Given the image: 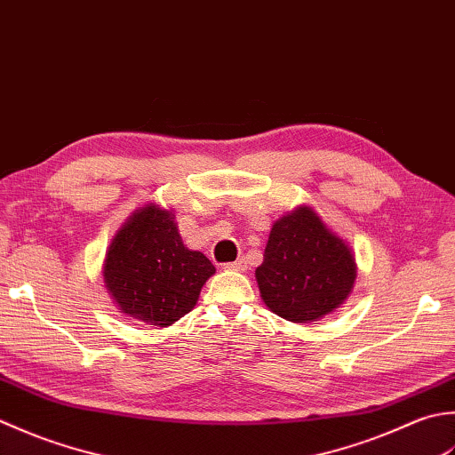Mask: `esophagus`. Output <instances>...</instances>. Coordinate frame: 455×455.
<instances>
[{
  "label": "esophagus",
  "instance_id": "esophagus-1",
  "mask_svg": "<svg viewBox=\"0 0 455 455\" xmlns=\"http://www.w3.org/2000/svg\"><path fill=\"white\" fill-rule=\"evenodd\" d=\"M224 268H226V271H237V273H243L245 268H247V261H245V259H237V261H234V263H226V265H224Z\"/></svg>",
  "mask_w": 455,
  "mask_h": 455
}]
</instances>
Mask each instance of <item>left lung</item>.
Here are the masks:
<instances>
[{
  "label": "left lung",
  "instance_id": "obj_1",
  "mask_svg": "<svg viewBox=\"0 0 455 455\" xmlns=\"http://www.w3.org/2000/svg\"><path fill=\"white\" fill-rule=\"evenodd\" d=\"M255 279L276 316L308 323L344 304L357 279L355 255L312 206L300 204L271 228Z\"/></svg>",
  "mask_w": 455,
  "mask_h": 455
}]
</instances>
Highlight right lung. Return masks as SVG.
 Masks as SVG:
<instances>
[{
	"label": "right lung",
	"instance_id": "add662e5",
	"mask_svg": "<svg viewBox=\"0 0 455 455\" xmlns=\"http://www.w3.org/2000/svg\"><path fill=\"white\" fill-rule=\"evenodd\" d=\"M216 267L184 245L172 210L149 202L117 229L106 251V291L117 310L147 326L166 328L188 314Z\"/></svg>",
	"mask_w": 455,
	"mask_h": 455
}]
</instances>
